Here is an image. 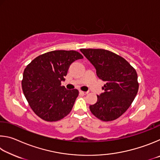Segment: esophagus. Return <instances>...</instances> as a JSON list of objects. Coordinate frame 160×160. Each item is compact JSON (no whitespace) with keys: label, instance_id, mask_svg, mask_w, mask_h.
Segmentation results:
<instances>
[{"label":"esophagus","instance_id":"34e87169","mask_svg":"<svg viewBox=\"0 0 160 160\" xmlns=\"http://www.w3.org/2000/svg\"><path fill=\"white\" fill-rule=\"evenodd\" d=\"M80 94H88V92H84V91H82V90H80Z\"/></svg>","mask_w":160,"mask_h":160}]
</instances>
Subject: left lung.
<instances>
[{"instance_id":"obj_1","label":"left lung","mask_w":160,"mask_h":160,"mask_svg":"<svg viewBox=\"0 0 160 160\" xmlns=\"http://www.w3.org/2000/svg\"><path fill=\"white\" fill-rule=\"evenodd\" d=\"M80 51L96 68L99 79L106 84L104 92L90 105L92 114L103 121L116 120L133 102L139 88L136 70L125 58L101 48H81Z\"/></svg>"}]
</instances>
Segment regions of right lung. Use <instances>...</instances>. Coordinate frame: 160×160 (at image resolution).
<instances>
[{
	"label": "right lung",
	"mask_w": 160,
	"mask_h": 160,
	"mask_svg": "<svg viewBox=\"0 0 160 160\" xmlns=\"http://www.w3.org/2000/svg\"><path fill=\"white\" fill-rule=\"evenodd\" d=\"M82 58L76 51H52L37 56L27 66L22 88L31 109L39 118L57 121L71 112L79 92L66 90L61 81L70 64Z\"/></svg>",
	"instance_id": "right-lung-1"
}]
</instances>
